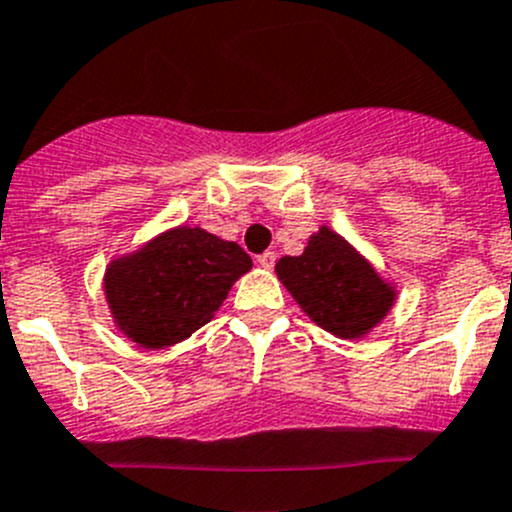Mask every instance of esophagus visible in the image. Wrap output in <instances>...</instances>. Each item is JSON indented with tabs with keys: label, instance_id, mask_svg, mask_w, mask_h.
Returning a JSON list of instances; mask_svg holds the SVG:
<instances>
[{
	"label": "esophagus",
	"instance_id": "1",
	"mask_svg": "<svg viewBox=\"0 0 512 512\" xmlns=\"http://www.w3.org/2000/svg\"><path fill=\"white\" fill-rule=\"evenodd\" d=\"M275 260H277V255L272 250L257 255V262H260V267H265V270H272V267H275Z\"/></svg>",
	"mask_w": 512,
	"mask_h": 512
}]
</instances>
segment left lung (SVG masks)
<instances>
[{
  "label": "left lung",
  "instance_id": "left-lung-1",
  "mask_svg": "<svg viewBox=\"0 0 512 512\" xmlns=\"http://www.w3.org/2000/svg\"><path fill=\"white\" fill-rule=\"evenodd\" d=\"M275 270L297 305L337 337L365 335L395 300L370 262L327 227L307 240L300 257H282Z\"/></svg>",
  "mask_w": 512,
  "mask_h": 512
}]
</instances>
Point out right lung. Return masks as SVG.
<instances>
[{"label":"right lung","mask_w":512,"mask_h":512,"mask_svg":"<svg viewBox=\"0 0 512 512\" xmlns=\"http://www.w3.org/2000/svg\"><path fill=\"white\" fill-rule=\"evenodd\" d=\"M250 267V255L237 242L200 227H177L112 262L104 292L124 335L142 347H167L207 325L232 282Z\"/></svg>","instance_id":"right-lung-1"}]
</instances>
